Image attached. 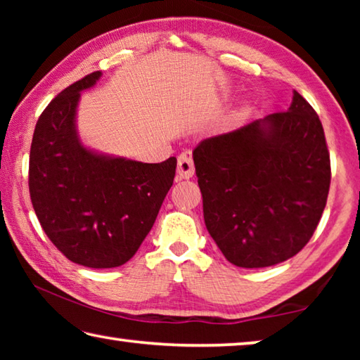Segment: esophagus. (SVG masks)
I'll return each mask as SVG.
<instances>
[{"instance_id":"1","label":"esophagus","mask_w":360,"mask_h":360,"mask_svg":"<svg viewBox=\"0 0 360 360\" xmlns=\"http://www.w3.org/2000/svg\"><path fill=\"white\" fill-rule=\"evenodd\" d=\"M195 173L193 160L191 150L182 152L178 157V178L179 179H191Z\"/></svg>"}]
</instances>
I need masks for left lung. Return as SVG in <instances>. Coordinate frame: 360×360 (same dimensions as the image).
Segmentation results:
<instances>
[{
    "instance_id": "obj_1",
    "label": "left lung",
    "mask_w": 360,
    "mask_h": 360,
    "mask_svg": "<svg viewBox=\"0 0 360 360\" xmlns=\"http://www.w3.org/2000/svg\"><path fill=\"white\" fill-rule=\"evenodd\" d=\"M193 163L206 229L230 264H281L313 236L330 157L318 114L295 90L285 112L203 139Z\"/></svg>"
}]
</instances>
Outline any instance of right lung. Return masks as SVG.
<instances>
[{
    "label": "right lung",
    "mask_w": 360,
    "mask_h": 360,
    "mask_svg": "<svg viewBox=\"0 0 360 360\" xmlns=\"http://www.w3.org/2000/svg\"><path fill=\"white\" fill-rule=\"evenodd\" d=\"M87 75L44 109L30 150V197L42 230L66 259L89 268L129 262L154 225L176 173V158L143 163L84 146L77 106L100 81Z\"/></svg>",
    "instance_id": "right-lung-1"
}]
</instances>
